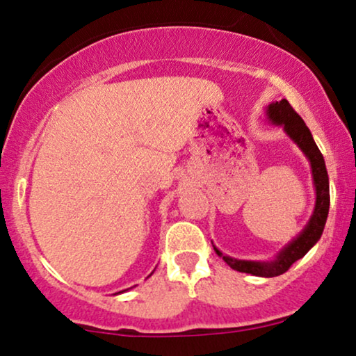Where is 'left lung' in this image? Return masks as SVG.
I'll return each instance as SVG.
<instances>
[{
    "label": "left lung",
    "instance_id": "left-lung-1",
    "mask_svg": "<svg viewBox=\"0 0 356 356\" xmlns=\"http://www.w3.org/2000/svg\"><path fill=\"white\" fill-rule=\"evenodd\" d=\"M267 116L272 123L282 124L286 134L300 145V149L306 154V157L309 159L311 168H313V178H314V186H316V207L314 213L311 217V220L301 235L295 238L284 251L277 256L275 261L272 262H252V261H240L233 259V257L223 256L217 248H213L218 256L223 257V261L227 262L232 269L238 272H245V274L257 275V277H277L282 275L291 267L293 262L301 259L311 248L316 245V241L319 240L323 235L325 220H327L329 213V177L327 170H325L324 157L321 154V150L316 145L313 136H311L308 126L305 124V121L301 120V116L293 110V106L289 104V100H280L275 104H270L267 108Z\"/></svg>",
    "mask_w": 356,
    "mask_h": 356
}]
</instances>
